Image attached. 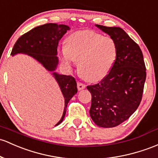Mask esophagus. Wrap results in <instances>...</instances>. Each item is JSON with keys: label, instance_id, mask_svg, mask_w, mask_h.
<instances>
[{"label": "esophagus", "instance_id": "1", "mask_svg": "<svg viewBox=\"0 0 158 158\" xmlns=\"http://www.w3.org/2000/svg\"><path fill=\"white\" fill-rule=\"evenodd\" d=\"M85 88V85L83 84L82 82H77V88L79 91H81V90L84 89Z\"/></svg>", "mask_w": 158, "mask_h": 158}]
</instances>
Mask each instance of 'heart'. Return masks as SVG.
Masks as SVG:
<instances>
[{
  "instance_id": "heart-1",
  "label": "heart",
  "mask_w": 158,
  "mask_h": 158,
  "mask_svg": "<svg viewBox=\"0 0 158 158\" xmlns=\"http://www.w3.org/2000/svg\"><path fill=\"white\" fill-rule=\"evenodd\" d=\"M118 47L113 38L91 31H79L70 36L60 57L70 67L79 60V73L86 79L97 82L108 75L117 58Z\"/></svg>"
}]
</instances>
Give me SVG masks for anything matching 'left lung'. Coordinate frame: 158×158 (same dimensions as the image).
<instances>
[{"mask_svg": "<svg viewBox=\"0 0 158 158\" xmlns=\"http://www.w3.org/2000/svg\"><path fill=\"white\" fill-rule=\"evenodd\" d=\"M96 26L115 40L118 52L108 75L98 84L87 86L91 94L89 113L99 127H114L137 110L143 98L146 69L139 46L122 28Z\"/></svg>", "mask_w": 158, "mask_h": 158, "instance_id": "obj_1", "label": "left lung"}]
</instances>
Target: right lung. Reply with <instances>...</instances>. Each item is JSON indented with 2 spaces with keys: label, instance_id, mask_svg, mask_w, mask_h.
<instances>
[{
  "label": "right lung",
  "instance_id": "1",
  "mask_svg": "<svg viewBox=\"0 0 158 158\" xmlns=\"http://www.w3.org/2000/svg\"><path fill=\"white\" fill-rule=\"evenodd\" d=\"M68 30L69 26L55 23L37 26L17 40L11 52L12 56L19 53L27 54L40 62L46 70L52 72L65 103L61 118L55 126L63 121L67 104L78 91L76 82L73 76L60 75L55 72L58 64V58L56 56L58 42Z\"/></svg>",
  "mask_w": 158,
  "mask_h": 158
}]
</instances>
